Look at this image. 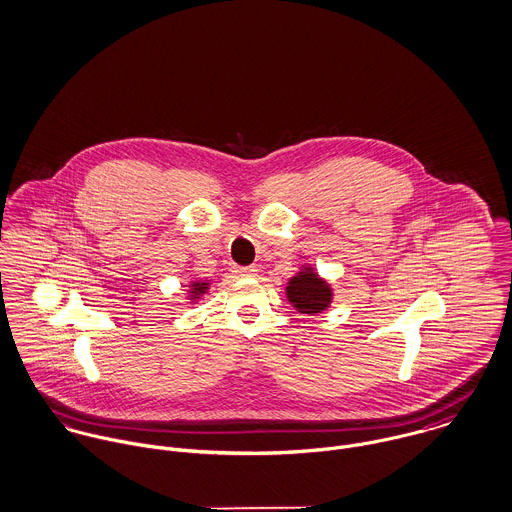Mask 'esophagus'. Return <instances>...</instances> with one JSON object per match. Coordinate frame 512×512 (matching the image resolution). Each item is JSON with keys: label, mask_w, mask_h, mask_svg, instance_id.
I'll use <instances>...</instances> for the list:
<instances>
[{"label": "esophagus", "mask_w": 512, "mask_h": 512, "mask_svg": "<svg viewBox=\"0 0 512 512\" xmlns=\"http://www.w3.org/2000/svg\"><path fill=\"white\" fill-rule=\"evenodd\" d=\"M256 266H242V268H236V274L238 276H256Z\"/></svg>", "instance_id": "34e87169"}]
</instances>
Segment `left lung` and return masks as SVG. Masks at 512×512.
<instances>
[{
	"instance_id": "1",
	"label": "left lung",
	"mask_w": 512,
	"mask_h": 512,
	"mask_svg": "<svg viewBox=\"0 0 512 512\" xmlns=\"http://www.w3.org/2000/svg\"><path fill=\"white\" fill-rule=\"evenodd\" d=\"M286 294L292 306H296V310L302 314H320L332 302L330 286L310 270L294 276L286 288Z\"/></svg>"
}]
</instances>
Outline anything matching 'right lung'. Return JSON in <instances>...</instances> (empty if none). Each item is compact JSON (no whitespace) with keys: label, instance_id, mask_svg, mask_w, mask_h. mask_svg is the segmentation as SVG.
Here are the masks:
<instances>
[{"label":"right lung","instance_id":"right-lung-1","mask_svg":"<svg viewBox=\"0 0 512 512\" xmlns=\"http://www.w3.org/2000/svg\"><path fill=\"white\" fill-rule=\"evenodd\" d=\"M206 292V284H192V294L198 296V294H204Z\"/></svg>","mask_w":512,"mask_h":512}]
</instances>
